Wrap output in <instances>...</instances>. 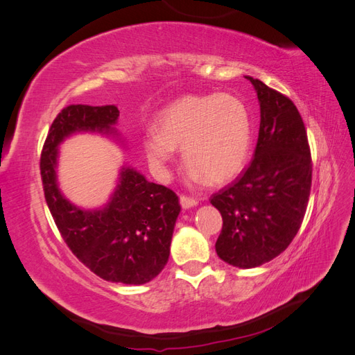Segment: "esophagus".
<instances>
[{
	"instance_id": "obj_1",
	"label": "esophagus",
	"mask_w": 355,
	"mask_h": 355,
	"mask_svg": "<svg viewBox=\"0 0 355 355\" xmlns=\"http://www.w3.org/2000/svg\"><path fill=\"white\" fill-rule=\"evenodd\" d=\"M179 200H180V206L184 207V209H191V207H194V206H197V204H198V201L196 198L187 197V196H180Z\"/></svg>"
}]
</instances>
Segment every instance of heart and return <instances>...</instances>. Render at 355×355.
<instances>
[{"mask_svg":"<svg viewBox=\"0 0 355 355\" xmlns=\"http://www.w3.org/2000/svg\"><path fill=\"white\" fill-rule=\"evenodd\" d=\"M155 130L144 137V151L158 175H167L182 148L191 179L214 185L240 173L252 144L249 114L230 94L185 96L157 118Z\"/></svg>","mask_w":355,"mask_h":355,"instance_id":"1","label":"heart"}]
</instances>
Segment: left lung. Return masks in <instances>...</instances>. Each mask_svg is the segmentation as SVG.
I'll use <instances>...</instances> for the list:
<instances>
[{
    "mask_svg": "<svg viewBox=\"0 0 355 355\" xmlns=\"http://www.w3.org/2000/svg\"><path fill=\"white\" fill-rule=\"evenodd\" d=\"M250 80L261 106L252 163L210 202L222 214L216 253L237 268H254L284 252L304 220L313 164L295 103L261 80Z\"/></svg>",
    "mask_w": 355,
    "mask_h": 355,
    "instance_id": "8db88e82",
    "label": "left lung"
}]
</instances>
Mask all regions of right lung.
<instances>
[{
	"mask_svg": "<svg viewBox=\"0 0 355 355\" xmlns=\"http://www.w3.org/2000/svg\"><path fill=\"white\" fill-rule=\"evenodd\" d=\"M120 111L115 105H69L53 121L42 146L40 170L44 197L56 227L71 252L106 282L145 284L168 261L170 243L179 216L173 191L148 182L124 166L108 204L98 210L73 206L58 187V148L77 132L118 136Z\"/></svg>",
	"mask_w": 355,
	"mask_h": 355,
	"instance_id": "right-lung-1",
	"label": "right lung"
}]
</instances>
